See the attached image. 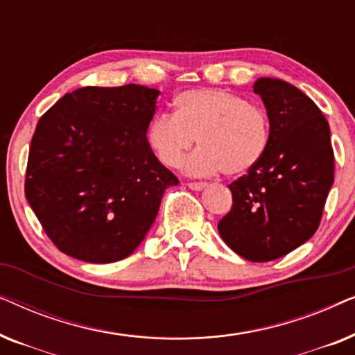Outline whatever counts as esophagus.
<instances>
[{"label": "esophagus", "mask_w": 355, "mask_h": 355, "mask_svg": "<svg viewBox=\"0 0 355 355\" xmlns=\"http://www.w3.org/2000/svg\"><path fill=\"white\" fill-rule=\"evenodd\" d=\"M187 187L192 189V191H202V189L207 187L205 182H187Z\"/></svg>", "instance_id": "obj_1"}]
</instances>
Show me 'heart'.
<instances>
[{"label": "heart", "instance_id": "obj_1", "mask_svg": "<svg viewBox=\"0 0 355 355\" xmlns=\"http://www.w3.org/2000/svg\"><path fill=\"white\" fill-rule=\"evenodd\" d=\"M197 139L200 147L184 168L192 176H241L263 158L270 142V118L260 106L220 89H196L174 98V114L150 121L147 142L168 168H178Z\"/></svg>", "mask_w": 355, "mask_h": 355}]
</instances>
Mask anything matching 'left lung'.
Returning a JSON list of instances; mask_svg holds the SVG:
<instances>
[{
	"label": "left lung",
	"mask_w": 355,
	"mask_h": 355,
	"mask_svg": "<svg viewBox=\"0 0 355 355\" xmlns=\"http://www.w3.org/2000/svg\"><path fill=\"white\" fill-rule=\"evenodd\" d=\"M254 92L270 118L268 148L255 168L227 186L232 208L218 231L237 255L270 261L318 230L334 182V153L327 118L297 87L260 77Z\"/></svg>",
	"instance_id": "8db88e82"
}]
</instances>
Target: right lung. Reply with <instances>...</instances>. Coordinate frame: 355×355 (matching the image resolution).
Listing matches in <instances>:
<instances>
[{"label":"right lung","instance_id":"1","mask_svg":"<svg viewBox=\"0 0 355 355\" xmlns=\"http://www.w3.org/2000/svg\"><path fill=\"white\" fill-rule=\"evenodd\" d=\"M159 92L144 85L82 87L38 121L26 198L62 254L89 263L137 249L178 178L147 142Z\"/></svg>","mask_w":355,"mask_h":355}]
</instances>
